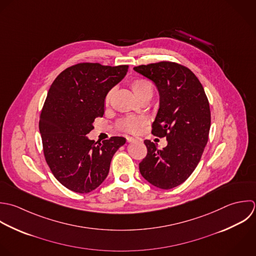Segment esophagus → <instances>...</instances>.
I'll return each mask as SVG.
<instances>
[{
  "label": "esophagus",
  "instance_id": "34e87169",
  "mask_svg": "<svg viewBox=\"0 0 256 256\" xmlns=\"http://www.w3.org/2000/svg\"><path fill=\"white\" fill-rule=\"evenodd\" d=\"M126 140H128V142H142V140H140V138H132V136H128V138H126Z\"/></svg>",
  "mask_w": 256,
  "mask_h": 256
}]
</instances>
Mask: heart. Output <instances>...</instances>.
Listing matches in <instances>:
<instances>
[{"mask_svg":"<svg viewBox=\"0 0 256 256\" xmlns=\"http://www.w3.org/2000/svg\"><path fill=\"white\" fill-rule=\"evenodd\" d=\"M130 86H132V92L138 98H140L142 96H144L146 94H150V92L152 94V82L144 78L134 80L130 84ZM108 98H110V96H108L106 100H108ZM144 122H146V120L144 118L128 116L122 122V126L124 130L132 132V134H136V132H138L142 128Z\"/></svg>","mask_w":256,"mask_h":256,"instance_id":"obj_1","label":"heart"}]
</instances>
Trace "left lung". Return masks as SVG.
Returning <instances> with one entry per match:
<instances>
[{
    "label": "left lung",
    "instance_id": "8db88e82",
    "mask_svg": "<svg viewBox=\"0 0 256 256\" xmlns=\"http://www.w3.org/2000/svg\"><path fill=\"white\" fill-rule=\"evenodd\" d=\"M134 70L158 88L160 108L152 132L168 140L162 150L144 140L148 154L140 172L152 186L170 190L184 182L202 158L210 128L208 100L196 74L182 64L160 62Z\"/></svg>",
    "mask_w": 256,
    "mask_h": 256
}]
</instances>
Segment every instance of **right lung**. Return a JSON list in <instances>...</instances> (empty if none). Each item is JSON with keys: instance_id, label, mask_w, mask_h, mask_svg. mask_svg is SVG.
<instances>
[{"instance_id": "obj_1", "label": "right lung", "mask_w": 256, "mask_h": 256, "mask_svg": "<svg viewBox=\"0 0 256 256\" xmlns=\"http://www.w3.org/2000/svg\"><path fill=\"white\" fill-rule=\"evenodd\" d=\"M128 66L82 62L66 68L52 84L38 122L44 154L54 178L66 188L88 194L106 178L122 136L100 142L88 134L102 116L108 92L126 74Z\"/></svg>"}]
</instances>
